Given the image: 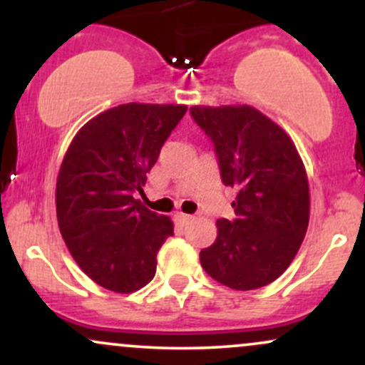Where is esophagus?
<instances>
[{"mask_svg":"<svg viewBox=\"0 0 365 365\" xmlns=\"http://www.w3.org/2000/svg\"><path fill=\"white\" fill-rule=\"evenodd\" d=\"M177 220L182 225H187V223H190V221L194 220V217H192L190 215H183V212H177Z\"/></svg>","mask_w":365,"mask_h":365,"instance_id":"esophagus-1","label":"esophagus"}]
</instances>
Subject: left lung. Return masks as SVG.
Wrapping results in <instances>:
<instances>
[{"mask_svg":"<svg viewBox=\"0 0 365 365\" xmlns=\"http://www.w3.org/2000/svg\"><path fill=\"white\" fill-rule=\"evenodd\" d=\"M215 144L221 180L237 190L235 220L216 221L200 266L232 290L274 282L295 259L309 226L307 171L292 137L249 104L192 106Z\"/></svg>","mask_w":365,"mask_h":365,"instance_id":"1","label":"left lung"}]
</instances>
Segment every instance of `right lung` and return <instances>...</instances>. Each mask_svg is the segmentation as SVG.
<instances>
[{"label":"right lung","instance_id":"obj_1","mask_svg":"<svg viewBox=\"0 0 365 365\" xmlns=\"http://www.w3.org/2000/svg\"><path fill=\"white\" fill-rule=\"evenodd\" d=\"M185 104L127 103L75 133L56 178V217L75 262L92 282L132 293L156 274V255L173 221L149 211L145 175L158 161Z\"/></svg>","mask_w":365,"mask_h":365}]
</instances>
